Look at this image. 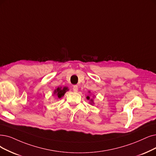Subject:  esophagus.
Instances as JSON below:
<instances>
[{"label":"esophagus","mask_w":156,"mask_h":156,"mask_svg":"<svg viewBox=\"0 0 156 156\" xmlns=\"http://www.w3.org/2000/svg\"><path fill=\"white\" fill-rule=\"evenodd\" d=\"M73 91L74 92H77L78 91V86L77 85H75L73 87Z\"/></svg>","instance_id":"esophagus-1"}]
</instances>
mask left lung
Segmentation results:
<instances>
[{
  "mask_svg": "<svg viewBox=\"0 0 156 156\" xmlns=\"http://www.w3.org/2000/svg\"><path fill=\"white\" fill-rule=\"evenodd\" d=\"M86 98L88 99V100H90V101L91 102H90V104H93V99H90V96H87V97H86Z\"/></svg>",
  "mask_w": 156,
  "mask_h": 156,
  "instance_id": "left-lung-1",
  "label": "left lung"
}]
</instances>
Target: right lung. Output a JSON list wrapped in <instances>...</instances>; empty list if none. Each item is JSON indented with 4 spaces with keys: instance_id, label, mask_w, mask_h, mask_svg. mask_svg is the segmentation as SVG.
Returning a JSON list of instances; mask_svg holds the SVG:
<instances>
[{
    "instance_id": "1",
    "label": "right lung",
    "mask_w": 156,
    "mask_h": 156,
    "mask_svg": "<svg viewBox=\"0 0 156 156\" xmlns=\"http://www.w3.org/2000/svg\"><path fill=\"white\" fill-rule=\"evenodd\" d=\"M68 90L67 87H63V88L61 87H58L57 89H55L54 91V95H57V97L60 98L62 97H63L64 95L65 94V93Z\"/></svg>"
}]
</instances>
